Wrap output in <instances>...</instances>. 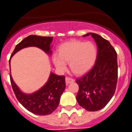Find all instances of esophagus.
I'll use <instances>...</instances> for the list:
<instances>
[{"instance_id":"esophagus-1","label":"esophagus","mask_w":132,"mask_h":132,"mask_svg":"<svg viewBox=\"0 0 132 132\" xmlns=\"http://www.w3.org/2000/svg\"><path fill=\"white\" fill-rule=\"evenodd\" d=\"M74 81H75V80L73 79H72V78L68 77H67L65 78V82H66V84H67V85L71 83V82H73Z\"/></svg>"}]
</instances>
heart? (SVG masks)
Masks as SVG:
<instances>
[{"label": "heart", "instance_id": "b5f03b06", "mask_svg": "<svg viewBox=\"0 0 132 132\" xmlns=\"http://www.w3.org/2000/svg\"><path fill=\"white\" fill-rule=\"evenodd\" d=\"M96 57L97 49L93 43L73 40L61 45L59 53L55 52L53 54L52 60L60 71H64L67 69V63L69 62L73 73L82 75L93 67Z\"/></svg>", "mask_w": 132, "mask_h": 132}]
</instances>
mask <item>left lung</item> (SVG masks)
Segmentation results:
<instances>
[{
  "mask_svg": "<svg viewBox=\"0 0 132 132\" xmlns=\"http://www.w3.org/2000/svg\"><path fill=\"white\" fill-rule=\"evenodd\" d=\"M97 45V57L93 68L82 77L77 79L79 92L77 101L88 111L102 109L112 98L118 80L117 53L108 40L100 35L88 33Z\"/></svg>",
  "mask_w": 132,
  "mask_h": 132,
  "instance_id": "1",
  "label": "left lung"
}]
</instances>
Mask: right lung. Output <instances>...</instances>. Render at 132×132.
Returning a JSON list of instances; mask_svg holds the SVG:
<instances>
[{"label": "right lung", "mask_w": 132, "mask_h": 132, "mask_svg": "<svg viewBox=\"0 0 132 132\" xmlns=\"http://www.w3.org/2000/svg\"><path fill=\"white\" fill-rule=\"evenodd\" d=\"M53 39V37L30 35L16 45L10 59L18 51L28 47H37L49 55H52ZM9 65L10 66V59ZM10 77L12 89L16 98L28 111L36 115L45 116L52 114L57 108L61 96L65 88L64 76H59L51 72L45 85L31 94L23 93L20 89L12 77L11 73Z\"/></svg>", "instance_id": "add662e5"}]
</instances>
